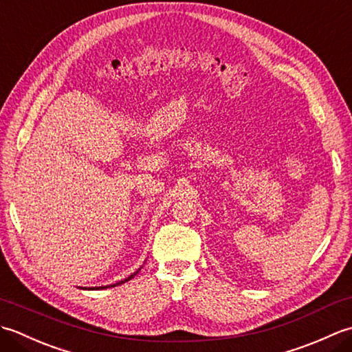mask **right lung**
Masks as SVG:
<instances>
[{
  "mask_svg": "<svg viewBox=\"0 0 352 352\" xmlns=\"http://www.w3.org/2000/svg\"><path fill=\"white\" fill-rule=\"evenodd\" d=\"M142 267H139L136 272H133L130 276H126L125 280H121V281H118V283H115V284H109V286H100V287H83V289H87V290H100V289H109V287H115V286H119V284H122V283H125V281H130L131 278H134V276L138 275V272L140 271ZM81 289V287H80Z\"/></svg>",
  "mask_w": 352,
  "mask_h": 352,
  "instance_id": "add662e5",
  "label": "right lung"
}]
</instances>
